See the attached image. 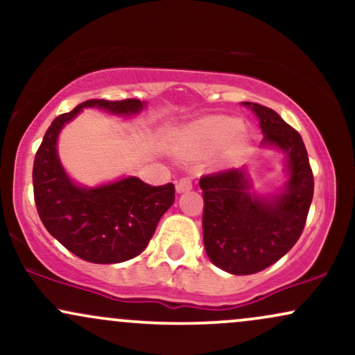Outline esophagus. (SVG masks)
I'll return each mask as SVG.
<instances>
[{"label": "esophagus", "instance_id": "obj_1", "mask_svg": "<svg viewBox=\"0 0 355 355\" xmlns=\"http://www.w3.org/2000/svg\"><path fill=\"white\" fill-rule=\"evenodd\" d=\"M191 185H193V182H191V178L189 177H183L180 180L177 182V191H189L191 189Z\"/></svg>", "mask_w": 355, "mask_h": 355}]
</instances>
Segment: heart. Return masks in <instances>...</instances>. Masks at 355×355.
Returning <instances> with one entry per match:
<instances>
[{"label": "heart", "instance_id": "b5f03b06", "mask_svg": "<svg viewBox=\"0 0 355 355\" xmlns=\"http://www.w3.org/2000/svg\"><path fill=\"white\" fill-rule=\"evenodd\" d=\"M242 130V121L237 118L214 116L198 121L191 128L190 138L195 145L203 148H215L234 138Z\"/></svg>", "mask_w": 355, "mask_h": 355}]
</instances>
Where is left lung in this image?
Returning <instances> with one entry per match:
<instances>
[{"instance_id":"1","label":"left lung","mask_w":355,"mask_h":355,"mask_svg":"<svg viewBox=\"0 0 355 355\" xmlns=\"http://www.w3.org/2000/svg\"><path fill=\"white\" fill-rule=\"evenodd\" d=\"M263 133V145L279 146L288 157L291 180L282 195L263 200L248 193L242 170L202 175L203 245L209 259L234 275H250L270 267L302 235L313 197V173L297 130L272 108L242 101Z\"/></svg>"}]
</instances>
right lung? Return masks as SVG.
<instances>
[{
	"label": "right lung",
	"instance_id": "1",
	"mask_svg": "<svg viewBox=\"0 0 355 355\" xmlns=\"http://www.w3.org/2000/svg\"><path fill=\"white\" fill-rule=\"evenodd\" d=\"M85 107L130 115L144 108L135 98L87 100L56 116L35 155L33 193L46 230L71 254L92 263H118L145 250L162 215L175 200V185H148L128 177L98 189L71 183L56 155V138Z\"/></svg>",
	"mask_w": 355,
	"mask_h": 355
}]
</instances>
